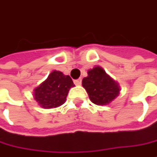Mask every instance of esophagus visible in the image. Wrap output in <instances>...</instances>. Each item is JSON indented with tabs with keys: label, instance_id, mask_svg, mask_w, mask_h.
I'll list each match as a JSON object with an SVG mask.
<instances>
[{
	"label": "esophagus",
	"instance_id": "esophagus-1",
	"mask_svg": "<svg viewBox=\"0 0 157 157\" xmlns=\"http://www.w3.org/2000/svg\"><path fill=\"white\" fill-rule=\"evenodd\" d=\"M82 83V79H77V80H75V85H81Z\"/></svg>",
	"mask_w": 157,
	"mask_h": 157
}]
</instances>
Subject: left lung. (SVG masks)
<instances>
[{
    "instance_id": "left-lung-1",
    "label": "left lung",
    "mask_w": 157,
    "mask_h": 157,
    "mask_svg": "<svg viewBox=\"0 0 157 157\" xmlns=\"http://www.w3.org/2000/svg\"><path fill=\"white\" fill-rule=\"evenodd\" d=\"M82 84L91 102L99 106L109 104L120 92L119 84L100 67L89 70L88 76L82 79Z\"/></svg>"
}]
</instances>
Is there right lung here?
<instances>
[{"instance_id":"right-lung-1","label":"right lung","mask_w":157,"mask_h":157,"mask_svg":"<svg viewBox=\"0 0 157 157\" xmlns=\"http://www.w3.org/2000/svg\"><path fill=\"white\" fill-rule=\"evenodd\" d=\"M75 84L69 75L52 71L48 78L33 90V97L42 108H54L63 105L68 91Z\"/></svg>"}]
</instances>
